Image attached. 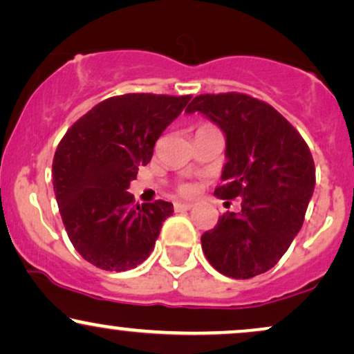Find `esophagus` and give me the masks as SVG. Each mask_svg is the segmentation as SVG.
Masks as SVG:
<instances>
[{
  "instance_id": "obj_1",
  "label": "esophagus",
  "mask_w": 354,
  "mask_h": 354,
  "mask_svg": "<svg viewBox=\"0 0 354 354\" xmlns=\"http://www.w3.org/2000/svg\"><path fill=\"white\" fill-rule=\"evenodd\" d=\"M191 207H193V204L191 203H174V209L178 212L180 211H189Z\"/></svg>"
}]
</instances>
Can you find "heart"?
Segmentation results:
<instances>
[{"instance_id": "heart-1", "label": "heart", "mask_w": 354, "mask_h": 354, "mask_svg": "<svg viewBox=\"0 0 354 354\" xmlns=\"http://www.w3.org/2000/svg\"><path fill=\"white\" fill-rule=\"evenodd\" d=\"M181 191H185V193H188V191H189V188H188V186H183V188H181Z\"/></svg>"}]
</instances>
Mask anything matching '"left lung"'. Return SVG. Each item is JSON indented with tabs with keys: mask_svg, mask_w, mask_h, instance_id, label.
I'll return each instance as SVG.
<instances>
[{
	"mask_svg": "<svg viewBox=\"0 0 354 354\" xmlns=\"http://www.w3.org/2000/svg\"><path fill=\"white\" fill-rule=\"evenodd\" d=\"M223 130L225 161L214 194L242 198L201 236L203 252L221 274L252 279L287 252L304 224L315 188V163L301 135L272 105L245 93H204L186 109Z\"/></svg>",
	"mask_w": 354,
	"mask_h": 354,
	"instance_id": "1",
	"label": "left lung"
}]
</instances>
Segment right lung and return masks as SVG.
<instances>
[{
    "label": "right lung",
    "instance_id": "1",
    "mask_svg": "<svg viewBox=\"0 0 354 354\" xmlns=\"http://www.w3.org/2000/svg\"><path fill=\"white\" fill-rule=\"evenodd\" d=\"M189 100L153 93L110 97L64 135L53 161L54 193L72 245L92 266L125 272L151 254L173 204L158 199L140 206L127 189Z\"/></svg>",
    "mask_w": 354,
    "mask_h": 354
}]
</instances>
